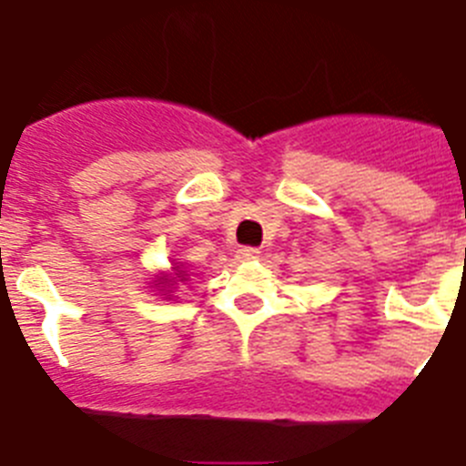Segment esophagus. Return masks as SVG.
I'll use <instances>...</instances> for the list:
<instances>
[{"label":"esophagus","instance_id":"34e87169","mask_svg":"<svg viewBox=\"0 0 466 466\" xmlns=\"http://www.w3.org/2000/svg\"><path fill=\"white\" fill-rule=\"evenodd\" d=\"M236 257L240 261H252V259H257V257H259V249H257V248H240L236 252Z\"/></svg>","mask_w":466,"mask_h":466}]
</instances>
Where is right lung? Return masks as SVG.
<instances>
[{"label":"right lung","mask_w":466,"mask_h":466,"mask_svg":"<svg viewBox=\"0 0 466 466\" xmlns=\"http://www.w3.org/2000/svg\"><path fill=\"white\" fill-rule=\"evenodd\" d=\"M176 271H178V274H176V276H178V279H183V276H186V274H183V271H180V268H176Z\"/></svg>","instance_id":"right-lung-1"}]
</instances>
